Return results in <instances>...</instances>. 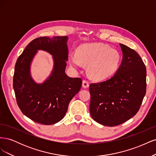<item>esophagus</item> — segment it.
<instances>
[{
	"label": "esophagus",
	"instance_id": "obj_1",
	"mask_svg": "<svg viewBox=\"0 0 156 156\" xmlns=\"http://www.w3.org/2000/svg\"><path fill=\"white\" fill-rule=\"evenodd\" d=\"M82 86H83V87L84 88H87L89 87V83H88V82L87 81H86V80H83Z\"/></svg>",
	"mask_w": 156,
	"mask_h": 156
}]
</instances>
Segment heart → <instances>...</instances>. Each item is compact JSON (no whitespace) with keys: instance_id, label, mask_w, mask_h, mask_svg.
Returning <instances> with one entry per match:
<instances>
[{"instance_id":"1","label":"heart","mask_w":156,"mask_h":156,"mask_svg":"<svg viewBox=\"0 0 156 156\" xmlns=\"http://www.w3.org/2000/svg\"><path fill=\"white\" fill-rule=\"evenodd\" d=\"M70 64L79 68L82 64L88 66V73L95 81H102L112 77L119 69L121 55L117 50L101 44L82 45L77 53L69 56Z\"/></svg>"}]
</instances>
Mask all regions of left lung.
Segmentation results:
<instances>
[{"label": "left lung", "instance_id": "8db88e82", "mask_svg": "<svg viewBox=\"0 0 156 156\" xmlns=\"http://www.w3.org/2000/svg\"><path fill=\"white\" fill-rule=\"evenodd\" d=\"M123 53L119 69L105 81L90 84V112L98 123L115 126L134 116L146 90V69L136 52L120 44Z\"/></svg>", "mask_w": 156, "mask_h": 156}]
</instances>
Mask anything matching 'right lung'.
<instances>
[{
    "label": "right lung",
    "mask_w": 156,
    "mask_h": 156,
    "mask_svg": "<svg viewBox=\"0 0 156 156\" xmlns=\"http://www.w3.org/2000/svg\"><path fill=\"white\" fill-rule=\"evenodd\" d=\"M67 36L40 37L28 44L15 66L13 87L17 105L26 116L37 123L51 125L62 120L68 105L81 88V78L69 77L65 73L68 60ZM38 50L53 56L54 68L42 83L31 77V61Z\"/></svg>",
    "instance_id": "right-lung-1"
}]
</instances>
